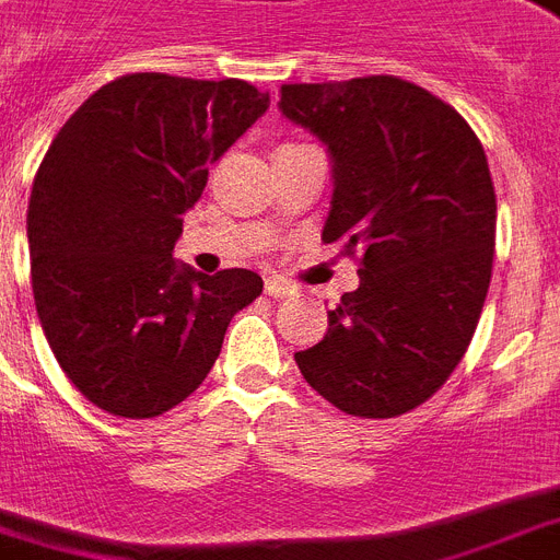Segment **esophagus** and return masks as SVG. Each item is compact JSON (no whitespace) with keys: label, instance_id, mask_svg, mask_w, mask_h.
<instances>
[{"label":"esophagus","instance_id":"obj_1","mask_svg":"<svg viewBox=\"0 0 560 560\" xmlns=\"http://www.w3.org/2000/svg\"><path fill=\"white\" fill-rule=\"evenodd\" d=\"M265 293L270 295V299H288V295L295 293L293 284H288L284 279H276V276H270V279L265 281Z\"/></svg>","mask_w":560,"mask_h":560}]
</instances>
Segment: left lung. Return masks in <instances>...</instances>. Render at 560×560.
<instances>
[{
    "instance_id": "8db88e82",
    "label": "left lung",
    "mask_w": 560,
    "mask_h": 560,
    "mask_svg": "<svg viewBox=\"0 0 560 560\" xmlns=\"http://www.w3.org/2000/svg\"><path fill=\"white\" fill-rule=\"evenodd\" d=\"M279 110L330 153L322 238L361 250L359 288L295 364L347 416L416 410L464 359L490 290L495 187L481 142L396 77L281 84Z\"/></svg>"
}]
</instances>
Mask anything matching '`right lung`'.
<instances>
[{"label": "right lung", "mask_w": 560, "mask_h": 560, "mask_svg": "<svg viewBox=\"0 0 560 560\" xmlns=\"http://www.w3.org/2000/svg\"><path fill=\"white\" fill-rule=\"evenodd\" d=\"M270 107L242 79L128 73L56 133L27 205L33 302L59 368L98 410L153 418L185 401L261 293L253 270L173 258L208 167Z\"/></svg>", "instance_id": "right-lung-1"}]
</instances>
